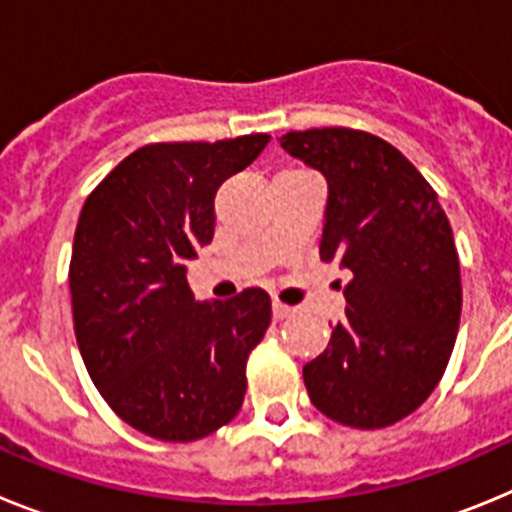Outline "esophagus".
Returning a JSON list of instances; mask_svg holds the SVG:
<instances>
[{
	"label": "esophagus",
	"mask_w": 512,
	"mask_h": 512,
	"mask_svg": "<svg viewBox=\"0 0 512 512\" xmlns=\"http://www.w3.org/2000/svg\"><path fill=\"white\" fill-rule=\"evenodd\" d=\"M271 312H274V318L277 320H284V318H289V315H292V307H287V305H282V302H277L274 300V305H271Z\"/></svg>",
	"instance_id": "esophagus-1"
}]
</instances>
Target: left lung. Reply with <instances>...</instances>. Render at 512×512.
I'll return each mask as SVG.
<instances>
[{"instance_id":"1","label":"left lung","mask_w":512,"mask_h":512,"mask_svg":"<svg viewBox=\"0 0 512 512\" xmlns=\"http://www.w3.org/2000/svg\"><path fill=\"white\" fill-rule=\"evenodd\" d=\"M328 182L320 259L354 277L346 320L302 366L312 405L351 428H384L420 408L454 351L461 277L436 192L387 140L351 128L279 138Z\"/></svg>"}]
</instances>
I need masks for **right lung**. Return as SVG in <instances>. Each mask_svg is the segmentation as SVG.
<instances>
[{"label":"right lung","mask_w":512,"mask_h":512,"mask_svg":"<svg viewBox=\"0 0 512 512\" xmlns=\"http://www.w3.org/2000/svg\"><path fill=\"white\" fill-rule=\"evenodd\" d=\"M269 140L143 146L81 207L69 271L81 359L107 405L146 436L197 441L241 410L271 300L264 289L194 300L187 264L212 241L220 184Z\"/></svg>","instance_id":"1"}]
</instances>
